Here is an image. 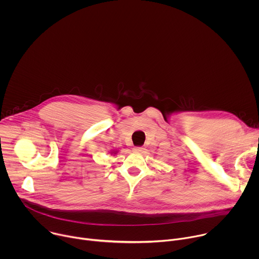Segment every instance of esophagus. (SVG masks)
<instances>
[{
	"mask_svg": "<svg viewBox=\"0 0 259 259\" xmlns=\"http://www.w3.org/2000/svg\"><path fill=\"white\" fill-rule=\"evenodd\" d=\"M143 146H135L134 149H133V151L134 152H138V153H140V152H143Z\"/></svg>",
	"mask_w": 259,
	"mask_h": 259,
	"instance_id": "1",
	"label": "esophagus"
}]
</instances>
